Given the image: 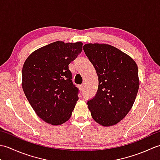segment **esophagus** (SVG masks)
<instances>
[{
  "label": "esophagus",
  "instance_id": "1",
  "mask_svg": "<svg viewBox=\"0 0 160 160\" xmlns=\"http://www.w3.org/2000/svg\"><path fill=\"white\" fill-rule=\"evenodd\" d=\"M79 88H80V89L81 91H84V84H82V85H80Z\"/></svg>",
  "mask_w": 160,
  "mask_h": 160
}]
</instances>
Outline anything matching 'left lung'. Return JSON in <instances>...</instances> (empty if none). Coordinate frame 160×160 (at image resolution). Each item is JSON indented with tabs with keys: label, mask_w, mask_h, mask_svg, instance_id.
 I'll use <instances>...</instances> for the list:
<instances>
[{
	"label": "left lung",
	"mask_w": 160,
	"mask_h": 160,
	"mask_svg": "<svg viewBox=\"0 0 160 160\" xmlns=\"http://www.w3.org/2000/svg\"><path fill=\"white\" fill-rule=\"evenodd\" d=\"M84 52L98 77V89L87 101L91 116L98 124L118 123L133 104L139 89L138 68L130 56L105 44H87Z\"/></svg>",
	"instance_id": "obj_1"
}]
</instances>
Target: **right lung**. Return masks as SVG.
I'll return each instance as SVG.
<instances>
[{
  "label": "right lung",
  "instance_id": "obj_1",
  "mask_svg": "<svg viewBox=\"0 0 160 160\" xmlns=\"http://www.w3.org/2000/svg\"><path fill=\"white\" fill-rule=\"evenodd\" d=\"M82 43L56 41L35 51L25 60L22 87L38 116L60 125L71 116L79 89L72 82L69 64L82 52Z\"/></svg>",
  "mask_w": 160,
  "mask_h": 160
}]
</instances>
